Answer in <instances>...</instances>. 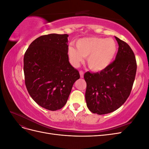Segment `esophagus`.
Here are the masks:
<instances>
[{
	"mask_svg": "<svg viewBox=\"0 0 149 149\" xmlns=\"http://www.w3.org/2000/svg\"><path fill=\"white\" fill-rule=\"evenodd\" d=\"M79 74H80V77L81 78H83L84 77V73H83V71H79Z\"/></svg>",
	"mask_w": 149,
	"mask_h": 149,
	"instance_id": "34e87169",
	"label": "esophagus"
}]
</instances>
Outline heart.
<instances>
[{
    "mask_svg": "<svg viewBox=\"0 0 149 149\" xmlns=\"http://www.w3.org/2000/svg\"><path fill=\"white\" fill-rule=\"evenodd\" d=\"M76 46L77 49L70 47L68 50L71 63L78 66L84 57H87L89 68L94 71H102L109 66L118 51L116 42L111 38H81L76 42Z\"/></svg>",
    "mask_w": 149,
    "mask_h": 149,
    "instance_id": "obj_1",
    "label": "heart"
}]
</instances>
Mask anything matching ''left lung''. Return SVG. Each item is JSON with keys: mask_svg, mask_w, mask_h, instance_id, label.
Instances as JSON below:
<instances>
[{"mask_svg": "<svg viewBox=\"0 0 149 149\" xmlns=\"http://www.w3.org/2000/svg\"><path fill=\"white\" fill-rule=\"evenodd\" d=\"M119 45L115 60L106 69L97 73L86 72L85 99L89 111L106 114L119 108L131 92L136 77L137 63L127 43L115 37Z\"/></svg>", "mask_w": 149, "mask_h": 149, "instance_id": "1", "label": "left lung"}]
</instances>
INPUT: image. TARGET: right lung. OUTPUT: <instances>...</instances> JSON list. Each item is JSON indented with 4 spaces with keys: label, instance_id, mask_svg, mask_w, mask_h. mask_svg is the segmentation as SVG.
<instances>
[{
    "label": "right lung",
    "instance_id": "right-lung-1",
    "mask_svg": "<svg viewBox=\"0 0 149 149\" xmlns=\"http://www.w3.org/2000/svg\"><path fill=\"white\" fill-rule=\"evenodd\" d=\"M68 37L67 34L42 35L30 45L24 58L27 91L39 106L49 111L65 105L73 84L80 78L69 62Z\"/></svg>",
    "mask_w": 149,
    "mask_h": 149
}]
</instances>
